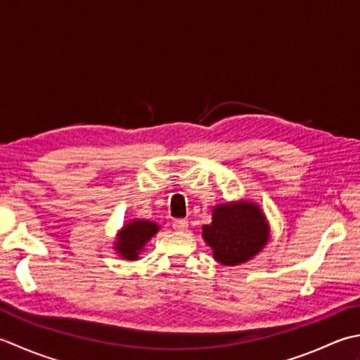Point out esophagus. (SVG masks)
<instances>
[{"instance_id": "obj_1", "label": "esophagus", "mask_w": 360, "mask_h": 360, "mask_svg": "<svg viewBox=\"0 0 360 360\" xmlns=\"http://www.w3.org/2000/svg\"><path fill=\"white\" fill-rule=\"evenodd\" d=\"M172 226H174V230H175V231H180V233H183V231H186V230H188L189 222L186 221V219H179V221H174Z\"/></svg>"}]
</instances>
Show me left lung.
Wrapping results in <instances>:
<instances>
[{
    "label": "left lung",
    "mask_w": 360,
    "mask_h": 360,
    "mask_svg": "<svg viewBox=\"0 0 360 360\" xmlns=\"http://www.w3.org/2000/svg\"><path fill=\"white\" fill-rule=\"evenodd\" d=\"M211 224L202 226V238L212 258L222 266H239L255 258L270 239V224L261 207L252 200L217 203Z\"/></svg>",
    "instance_id": "1"
}]
</instances>
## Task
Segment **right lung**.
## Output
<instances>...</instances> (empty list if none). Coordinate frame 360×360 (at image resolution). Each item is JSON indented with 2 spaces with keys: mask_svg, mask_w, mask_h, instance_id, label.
Masks as SVG:
<instances>
[{
  "mask_svg": "<svg viewBox=\"0 0 360 360\" xmlns=\"http://www.w3.org/2000/svg\"><path fill=\"white\" fill-rule=\"evenodd\" d=\"M160 229L161 226L157 222L148 221V219H134L124 224L113 240L116 255L127 261L139 259V255L146 250L148 242L155 236Z\"/></svg>",
  "mask_w": 360,
  "mask_h": 360,
  "instance_id": "obj_1",
  "label": "right lung"
}]
</instances>
